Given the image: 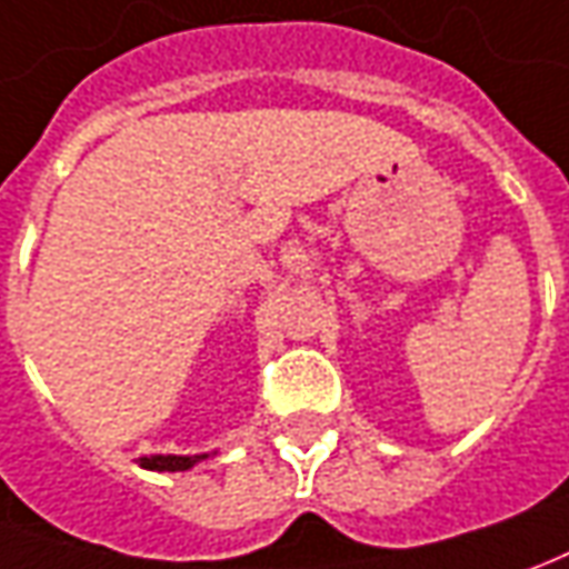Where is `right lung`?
<instances>
[{
	"mask_svg": "<svg viewBox=\"0 0 569 569\" xmlns=\"http://www.w3.org/2000/svg\"><path fill=\"white\" fill-rule=\"evenodd\" d=\"M203 458L210 456L207 452L203 456H144L139 458V468H144V471H188V468H194Z\"/></svg>",
	"mask_w": 569,
	"mask_h": 569,
	"instance_id": "add662e5",
	"label": "right lung"
}]
</instances>
